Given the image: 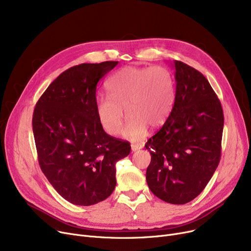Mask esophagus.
I'll use <instances>...</instances> for the list:
<instances>
[{
    "label": "esophagus",
    "mask_w": 251,
    "mask_h": 251,
    "mask_svg": "<svg viewBox=\"0 0 251 251\" xmlns=\"http://www.w3.org/2000/svg\"><path fill=\"white\" fill-rule=\"evenodd\" d=\"M143 148V146L142 144H140V143H136V144H131V151H139V150H141Z\"/></svg>",
    "instance_id": "esophagus-1"
}]
</instances>
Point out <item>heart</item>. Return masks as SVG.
Here are the masks:
<instances>
[{
	"label": "heart",
	"mask_w": 251,
	"mask_h": 251,
	"mask_svg": "<svg viewBox=\"0 0 251 251\" xmlns=\"http://www.w3.org/2000/svg\"><path fill=\"white\" fill-rule=\"evenodd\" d=\"M109 96L97 100V115L103 130L117 135L129 117L123 136L138 140L146 136L149 126L161 127L174 104V82L163 67H125L116 72L107 83Z\"/></svg>",
	"instance_id": "obj_1"
}]
</instances>
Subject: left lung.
<instances>
[{"label":"left lung","mask_w":251,"mask_h":251,"mask_svg":"<svg viewBox=\"0 0 251 251\" xmlns=\"http://www.w3.org/2000/svg\"><path fill=\"white\" fill-rule=\"evenodd\" d=\"M172 66L175 101L163 127L146 144L151 155L147 182L160 200L184 204L201 194L220 163L224 114L200 71L180 61Z\"/></svg>","instance_id":"1"}]
</instances>
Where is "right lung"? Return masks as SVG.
Returning a JSON list of instances; mask_svg holds the SVG:
<instances>
[{"label":"right lung","instance_id":"right-lung-1","mask_svg":"<svg viewBox=\"0 0 251 251\" xmlns=\"http://www.w3.org/2000/svg\"><path fill=\"white\" fill-rule=\"evenodd\" d=\"M118 62L80 64L60 74L36 102L32 129L43 173L67 201L92 205L113 193L116 163L130 143L104 132L97 85Z\"/></svg>","mask_w":251,"mask_h":251}]
</instances>
